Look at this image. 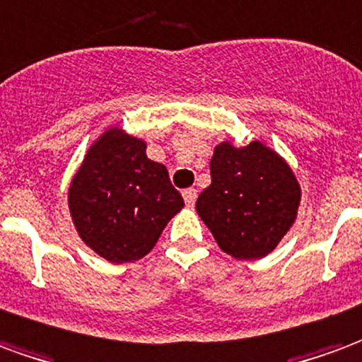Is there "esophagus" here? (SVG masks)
Wrapping results in <instances>:
<instances>
[{
  "instance_id": "esophagus-1",
  "label": "esophagus",
  "mask_w": 362,
  "mask_h": 362,
  "mask_svg": "<svg viewBox=\"0 0 362 362\" xmlns=\"http://www.w3.org/2000/svg\"><path fill=\"white\" fill-rule=\"evenodd\" d=\"M197 189H185L183 191V199H185V204L187 206H194V202H197Z\"/></svg>"
}]
</instances>
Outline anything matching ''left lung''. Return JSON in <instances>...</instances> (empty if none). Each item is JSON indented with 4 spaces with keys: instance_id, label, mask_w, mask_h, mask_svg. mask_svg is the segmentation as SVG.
<instances>
[{
    "instance_id": "1",
    "label": "left lung",
    "mask_w": 362,
    "mask_h": 362,
    "mask_svg": "<svg viewBox=\"0 0 362 362\" xmlns=\"http://www.w3.org/2000/svg\"><path fill=\"white\" fill-rule=\"evenodd\" d=\"M210 175L197 212L218 247L239 260L266 257L297 220L300 185L289 163L260 141H223L214 148Z\"/></svg>"
}]
</instances>
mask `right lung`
Segmentation results:
<instances>
[{
	"label": "right lung",
	"mask_w": 362,
	"mask_h": 362,
	"mask_svg": "<svg viewBox=\"0 0 362 362\" xmlns=\"http://www.w3.org/2000/svg\"><path fill=\"white\" fill-rule=\"evenodd\" d=\"M67 197L78 237L113 264L146 257L185 206L165 165L152 162L146 142L119 127L92 142Z\"/></svg>",
	"instance_id": "add662e5"
}]
</instances>
